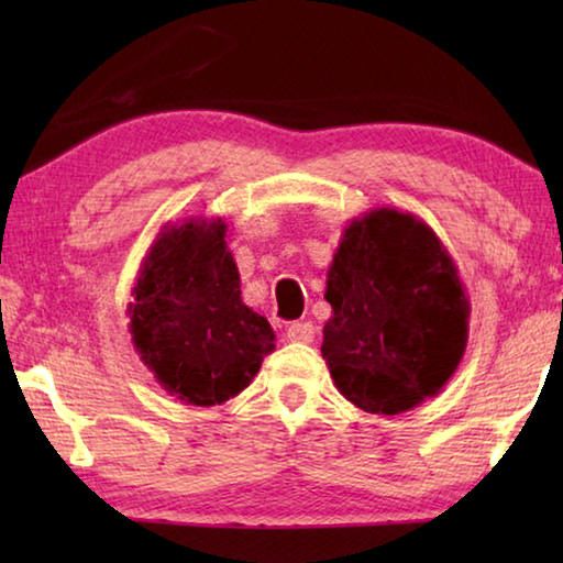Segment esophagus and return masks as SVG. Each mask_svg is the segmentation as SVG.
<instances>
[{"instance_id": "obj_1", "label": "esophagus", "mask_w": 563, "mask_h": 563, "mask_svg": "<svg viewBox=\"0 0 563 563\" xmlns=\"http://www.w3.org/2000/svg\"><path fill=\"white\" fill-rule=\"evenodd\" d=\"M285 338L290 342H312L316 340V325H312V322H292V325L285 330Z\"/></svg>"}]
</instances>
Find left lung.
Segmentation results:
<instances>
[{"instance_id": "8db88e82", "label": "left lung", "mask_w": 563, "mask_h": 563, "mask_svg": "<svg viewBox=\"0 0 563 563\" xmlns=\"http://www.w3.org/2000/svg\"><path fill=\"white\" fill-rule=\"evenodd\" d=\"M322 360L340 395L402 415L450 383L470 335V298L430 225L397 208L352 218L328 268Z\"/></svg>"}]
</instances>
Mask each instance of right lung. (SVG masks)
<instances>
[{"instance_id": "1", "label": "right lung", "mask_w": 563, "mask_h": 563, "mask_svg": "<svg viewBox=\"0 0 563 563\" xmlns=\"http://www.w3.org/2000/svg\"><path fill=\"white\" fill-rule=\"evenodd\" d=\"M223 218L166 223L129 302L131 342L156 383L180 402L216 407L241 395L275 347L271 322L241 298Z\"/></svg>"}]
</instances>
